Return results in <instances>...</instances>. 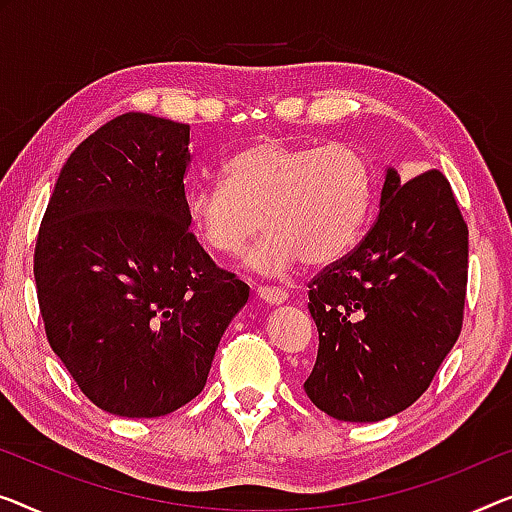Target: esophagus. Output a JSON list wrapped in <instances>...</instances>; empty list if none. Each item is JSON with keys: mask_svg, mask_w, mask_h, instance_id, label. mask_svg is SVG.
Instances as JSON below:
<instances>
[{"mask_svg": "<svg viewBox=\"0 0 512 512\" xmlns=\"http://www.w3.org/2000/svg\"><path fill=\"white\" fill-rule=\"evenodd\" d=\"M257 296L264 303H271V305L273 303H285L289 299V294L280 287H257Z\"/></svg>", "mask_w": 512, "mask_h": 512, "instance_id": "esophagus-1", "label": "esophagus"}]
</instances>
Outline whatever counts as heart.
I'll use <instances>...</instances> for the list:
<instances>
[{
    "label": "heart",
    "mask_w": 512,
    "mask_h": 512,
    "mask_svg": "<svg viewBox=\"0 0 512 512\" xmlns=\"http://www.w3.org/2000/svg\"><path fill=\"white\" fill-rule=\"evenodd\" d=\"M372 197V170L349 144L259 140L223 167V186L186 193L188 225L211 253L236 257L269 230L248 264L285 273L301 262L340 259L363 230Z\"/></svg>",
    "instance_id": "b5f03b06"
}]
</instances>
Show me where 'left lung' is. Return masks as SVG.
<instances>
[{
    "label": "left lung",
    "mask_w": 512,
    "mask_h": 512,
    "mask_svg": "<svg viewBox=\"0 0 512 512\" xmlns=\"http://www.w3.org/2000/svg\"><path fill=\"white\" fill-rule=\"evenodd\" d=\"M467 271L469 230L448 179L427 170L402 183L388 170L368 234L308 282L312 404L349 423L411 407L460 338Z\"/></svg>",
    "instance_id": "8db88e82"
}]
</instances>
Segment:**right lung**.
Masks as SVG:
<instances>
[{
    "label": "right lung",
    "instance_id": "add662e5",
    "mask_svg": "<svg viewBox=\"0 0 512 512\" xmlns=\"http://www.w3.org/2000/svg\"><path fill=\"white\" fill-rule=\"evenodd\" d=\"M190 126L126 112L68 156L36 236L45 335L87 398L156 418L202 393L248 285L190 232Z\"/></svg>",
    "mask_w": 512,
    "mask_h": 512
}]
</instances>
